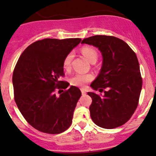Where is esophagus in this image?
<instances>
[{
  "instance_id": "34e87169",
  "label": "esophagus",
  "mask_w": 156,
  "mask_h": 156,
  "mask_svg": "<svg viewBox=\"0 0 156 156\" xmlns=\"http://www.w3.org/2000/svg\"><path fill=\"white\" fill-rule=\"evenodd\" d=\"M80 91H81L82 94H85L86 93H87V91H86L84 89H80Z\"/></svg>"
}]
</instances>
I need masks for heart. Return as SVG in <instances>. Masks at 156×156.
<instances>
[{
	"mask_svg": "<svg viewBox=\"0 0 156 156\" xmlns=\"http://www.w3.org/2000/svg\"><path fill=\"white\" fill-rule=\"evenodd\" d=\"M81 53L85 58L90 63L96 62L98 59V54L95 48L90 46H85L81 48ZM73 58V53L72 52L67 53L63 60V68L65 70H69L71 68V62ZM93 79L92 75L85 74V73H76L72 76L69 79V82L73 86L78 87H84L87 83H89Z\"/></svg>",
	"mask_w": 156,
	"mask_h": 156,
	"instance_id": "heart-1",
	"label": "heart"
}]
</instances>
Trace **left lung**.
<instances>
[{
    "mask_svg": "<svg viewBox=\"0 0 156 156\" xmlns=\"http://www.w3.org/2000/svg\"><path fill=\"white\" fill-rule=\"evenodd\" d=\"M81 43L98 48L103 58L101 72L90 85L101 94L87 93L92 99L91 118L105 129L122 126L139 104L142 78L136 55L126 42L112 36H93Z\"/></svg>",
    "mask_w": 156,
    "mask_h": 156,
    "instance_id": "8db88e82",
    "label": "left lung"
}]
</instances>
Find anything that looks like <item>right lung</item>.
<instances>
[{"label":"right lung","instance_id":"add662e5","mask_svg":"<svg viewBox=\"0 0 156 156\" xmlns=\"http://www.w3.org/2000/svg\"><path fill=\"white\" fill-rule=\"evenodd\" d=\"M79 38L44 39L30 44L20 56L12 76L15 101L25 119L35 129L49 134L65 131L81 96L78 87L59 80L63 60ZM60 94L56 96L55 91Z\"/></svg>","mask_w":156,"mask_h":156}]
</instances>
